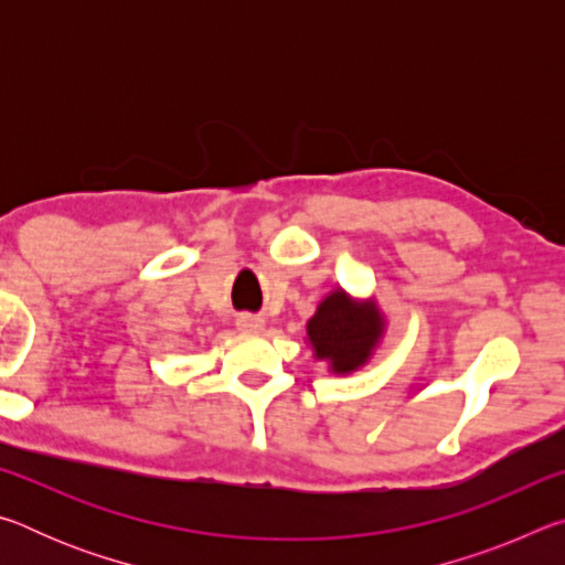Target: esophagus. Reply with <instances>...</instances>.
I'll return each instance as SVG.
<instances>
[{
  "mask_svg": "<svg viewBox=\"0 0 565 565\" xmlns=\"http://www.w3.org/2000/svg\"><path fill=\"white\" fill-rule=\"evenodd\" d=\"M236 327L244 333H259V331H264L266 321L262 317H254V313H242V317L236 319Z\"/></svg>",
  "mask_w": 565,
  "mask_h": 565,
  "instance_id": "esophagus-1",
  "label": "esophagus"
}]
</instances>
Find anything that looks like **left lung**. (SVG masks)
<instances>
[{"label":"left lung","mask_w":565,"mask_h":565,"mask_svg":"<svg viewBox=\"0 0 565 565\" xmlns=\"http://www.w3.org/2000/svg\"><path fill=\"white\" fill-rule=\"evenodd\" d=\"M384 331L386 317L376 299H356L339 286L323 296L306 323V341L313 359L329 363L331 374L347 376L366 366Z\"/></svg>","instance_id":"1"}]
</instances>
